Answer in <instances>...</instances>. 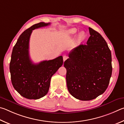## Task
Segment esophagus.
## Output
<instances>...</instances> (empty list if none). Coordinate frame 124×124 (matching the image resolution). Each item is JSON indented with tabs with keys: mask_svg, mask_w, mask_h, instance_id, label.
<instances>
[{
	"mask_svg": "<svg viewBox=\"0 0 124 124\" xmlns=\"http://www.w3.org/2000/svg\"><path fill=\"white\" fill-rule=\"evenodd\" d=\"M68 58V56H67V55H64L63 56V60H64V62H65V61Z\"/></svg>",
	"mask_w": 124,
	"mask_h": 124,
	"instance_id": "34e87169",
	"label": "esophagus"
}]
</instances>
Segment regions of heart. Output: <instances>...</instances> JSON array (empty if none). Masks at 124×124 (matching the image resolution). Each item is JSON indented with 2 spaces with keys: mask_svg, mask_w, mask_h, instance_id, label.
<instances>
[{
  "mask_svg": "<svg viewBox=\"0 0 124 124\" xmlns=\"http://www.w3.org/2000/svg\"><path fill=\"white\" fill-rule=\"evenodd\" d=\"M78 30L76 29V28H72V29H69L68 31H66L65 33V38L67 40H70V39L73 38L76 34L77 33ZM86 37L85 33L84 31H82L79 34L78 36L77 41L78 43H81L82 42L84 39H85Z\"/></svg>",
  "mask_w": 124,
  "mask_h": 124,
  "instance_id": "1",
  "label": "heart"
}]
</instances>
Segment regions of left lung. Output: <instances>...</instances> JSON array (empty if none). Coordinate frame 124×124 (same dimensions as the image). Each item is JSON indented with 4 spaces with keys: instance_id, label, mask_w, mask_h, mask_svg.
Listing matches in <instances>:
<instances>
[{
    "instance_id": "left-lung-1",
    "label": "left lung",
    "mask_w": 124,
    "mask_h": 124,
    "mask_svg": "<svg viewBox=\"0 0 124 124\" xmlns=\"http://www.w3.org/2000/svg\"><path fill=\"white\" fill-rule=\"evenodd\" d=\"M86 45H81L69 54L65 61L69 93L82 101L92 100L102 94L112 76V55L105 39L89 28Z\"/></svg>"
}]
</instances>
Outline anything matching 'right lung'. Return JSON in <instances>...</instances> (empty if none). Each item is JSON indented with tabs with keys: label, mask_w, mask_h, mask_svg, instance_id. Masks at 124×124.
<instances>
[{
	"label": "right lung",
	"mask_w": 124,
	"mask_h": 124,
	"mask_svg": "<svg viewBox=\"0 0 124 124\" xmlns=\"http://www.w3.org/2000/svg\"><path fill=\"white\" fill-rule=\"evenodd\" d=\"M50 24L40 22L32 25L21 35L13 48L10 63L11 82L15 89L26 99L37 100L45 96L52 76L63 64L62 56L38 64L30 60L29 45L32 30Z\"/></svg>",
	"instance_id": "1"
}]
</instances>
